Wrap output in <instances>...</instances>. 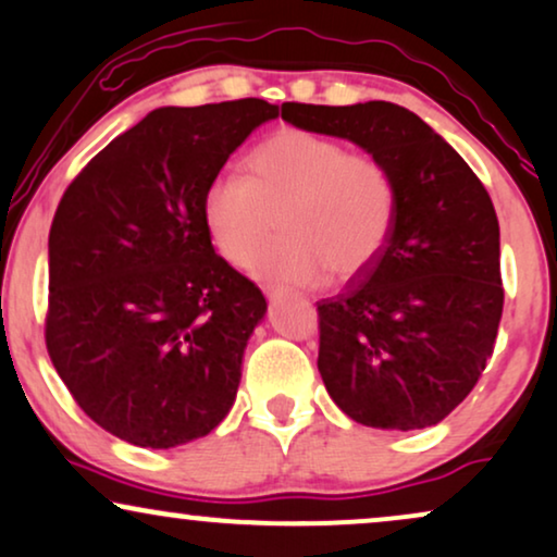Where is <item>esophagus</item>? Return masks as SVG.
<instances>
[{"label":"esophagus","mask_w":557,"mask_h":557,"mask_svg":"<svg viewBox=\"0 0 557 557\" xmlns=\"http://www.w3.org/2000/svg\"><path fill=\"white\" fill-rule=\"evenodd\" d=\"M264 295L270 300H280V298H285L287 290H285V287H280V285H267L264 287Z\"/></svg>","instance_id":"obj_1"}]
</instances>
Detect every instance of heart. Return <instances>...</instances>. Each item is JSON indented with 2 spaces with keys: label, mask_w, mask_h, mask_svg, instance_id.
Wrapping results in <instances>:
<instances>
[{
  "label": "heart",
  "mask_w": 557,
  "mask_h": 557,
  "mask_svg": "<svg viewBox=\"0 0 557 557\" xmlns=\"http://www.w3.org/2000/svg\"><path fill=\"white\" fill-rule=\"evenodd\" d=\"M249 177L221 175L203 198V221L219 255L255 262L280 224L285 236L259 257L257 274L290 285L354 277L387 247L397 185L380 160L338 139L280 129L247 160Z\"/></svg>",
  "instance_id": "obj_1"
}]
</instances>
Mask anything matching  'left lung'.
<instances>
[{"mask_svg": "<svg viewBox=\"0 0 557 557\" xmlns=\"http://www.w3.org/2000/svg\"><path fill=\"white\" fill-rule=\"evenodd\" d=\"M283 119L348 139L397 185L387 247L338 295L318 302L325 389L367 428L438 425L476 387L499 331L492 198L461 154L397 103H287Z\"/></svg>", "mask_w": 557, "mask_h": 557, "instance_id": "left-lung-1", "label": "left lung"}]
</instances>
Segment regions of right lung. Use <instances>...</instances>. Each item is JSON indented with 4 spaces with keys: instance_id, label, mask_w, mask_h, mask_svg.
<instances>
[{
    "instance_id": "add662e5",
    "label": "right lung",
    "mask_w": 557,
    "mask_h": 557,
    "mask_svg": "<svg viewBox=\"0 0 557 557\" xmlns=\"http://www.w3.org/2000/svg\"><path fill=\"white\" fill-rule=\"evenodd\" d=\"M277 116L264 99L160 107L58 203L48 354L81 410L132 446H183L232 410L267 300L216 255L203 198L236 147Z\"/></svg>"
}]
</instances>
